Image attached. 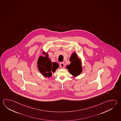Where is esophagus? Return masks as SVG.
Masks as SVG:
<instances>
[{"label":"esophagus","mask_w":121,"mask_h":121,"mask_svg":"<svg viewBox=\"0 0 121 121\" xmlns=\"http://www.w3.org/2000/svg\"><path fill=\"white\" fill-rule=\"evenodd\" d=\"M59 65H60V67L62 69L64 68L65 67V64H64V62H60Z\"/></svg>","instance_id":"34e87169"}]
</instances>
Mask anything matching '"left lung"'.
<instances>
[{
	"label": "left lung",
	"mask_w": 121,
	"mask_h": 121,
	"mask_svg": "<svg viewBox=\"0 0 121 121\" xmlns=\"http://www.w3.org/2000/svg\"><path fill=\"white\" fill-rule=\"evenodd\" d=\"M70 61L71 63L66 67L69 72L74 77L80 75L82 72V66L80 59L78 57L75 52H73L70 58Z\"/></svg>",
	"instance_id": "8db88e82"
}]
</instances>
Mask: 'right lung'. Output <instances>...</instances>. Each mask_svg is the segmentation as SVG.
<instances>
[{"mask_svg": "<svg viewBox=\"0 0 121 121\" xmlns=\"http://www.w3.org/2000/svg\"><path fill=\"white\" fill-rule=\"evenodd\" d=\"M43 54L45 55V56H40L38 59L37 67L39 71L42 75L46 78H50L52 75V72H54L59 65L56 62H52L50 58H48V53L43 52Z\"/></svg>", "mask_w": 121, "mask_h": 121, "instance_id": "1", "label": "right lung"}]
</instances>
